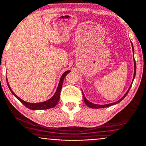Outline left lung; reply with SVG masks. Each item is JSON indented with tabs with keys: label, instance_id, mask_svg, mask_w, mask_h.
Wrapping results in <instances>:
<instances>
[{
	"label": "left lung",
	"instance_id": "obj_1",
	"mask_svg": "<svg viewBox=\"0 0 146 146\" xmlns=\"http://www.w3.org/2000/svg\"><path fill=\"white\" fill-rule=\"evenodd\" d=\"M131 46H132V50H133V62H134V74H133V80H132V82H131L130 87L127 90V91L126 92V93L125 95H124V96L123 98H121L119 100H118L117 102H115L114 103H111V104H104V105H99V104H93L92 102H89V100H87V98H85V96H84V93H83V91H82V95H83V99H84V103H85L86 105H87L88 107L89 108H107V107H109V106H113V105H115V104H118L119 102H121L122 100H123L124 98H125L126 96H127V95L128 94L129 90H130L131 86H132V84H133V82L134 80V78H135V74H136V63H135V58H134V48H133V43L131 41Z\"/></svg>",
	"mask_w": 146,
	"mask_h": 146
}]
</instances>
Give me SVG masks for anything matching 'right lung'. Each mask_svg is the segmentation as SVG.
<instances>
[{
    "label": "right lung",
    "mask_w": 146,
    "mask_h": 146,
    "mask_svg": "<svg viewBox=\"0 0 146 146\" xmlns=\"http://www.w3.org/2000/svg\"><path fill=\"white\" fill-rule=\"evenodd\" d=\"M70 72H71L70 70H67V71H66L65 72H64V74H63L62 76H61L60 80H59L56 91H55V93H54V95L51 97V98L48 99V100H47L46 101H44V102H38V103H30V102H27L26 101H23V100H21V98H19V97H18L17 95H16V94H15V93L12 91L11 88L8 82V80H7V77H6V78H7V85H8L9 88L11 92L12 93V94L14 96H15V98L21 102V103H22L23 105L26 106V107H27L28 108H29L30 110H47V109L52 108H54L57 105V103H58L59 98H60V92L62 88V84H63V82H64V78L66 77V76L68 73Z\"/></svg>",
    "instance_id": "add662e5"
}]
</instances>
